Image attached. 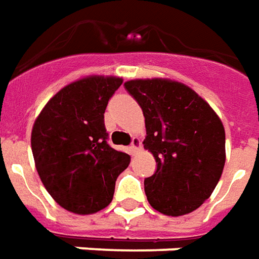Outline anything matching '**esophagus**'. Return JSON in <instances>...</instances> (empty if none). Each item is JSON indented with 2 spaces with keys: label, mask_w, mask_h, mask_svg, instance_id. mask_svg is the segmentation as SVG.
Segmentation results:
<instances>
[{
  "label": "esophagus",
  "mask_w": 259,
  "mask_h": 259,
  "mask_svg": "<svg viewBox=\"0 0 259 259\" xmlns=\"http://www.w3.org/2000/svg\"><path fill=\"white\" fill-rule=\"evenodd\" d=\"M141 148V141L138 138H134L133 142H131V145H130V149H131V152L137 153L140 151Z\"/></svg>",
  "instance_id": "1"
}]
</instances>
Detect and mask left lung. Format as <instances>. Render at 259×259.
<instances>
[{
    "label": "left lung",
    "instance_id": "obj_1",
    "mask_svg": "<svg viewBox=\"0 0 259 259\" xmlns=\"http://www.w3.org/2000/svg\"><path fill=\"white\" fill-rule=\"evenodd\" d=\"M125 90L145 117L144 147L156 160L145 179L149 204L166 215L192 213L207 200L226 162L222 119L190 87L165 78L130 80Z\"/></svg>",
    "mask_w": 259,
    "mask_h": 259
}]
</instances>
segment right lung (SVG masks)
<instances>
[{"mask_svg":"<svg viewBox=\"0 0 259 259\" xmlns=\"http://www.w3.org/2000/svg\"><path fill=\"white\" fill-rule=\"evenodd\" d=\"M122 78L90 76L66 85L44 107L32 128L39 178L58 203L76 214H92L112 200L115 181L130 155L108 145L107 104Z\"/></svg>","mask_w":259,"mask_h":259,"instance_id":"1","label":"right lung"}]
</instances>
